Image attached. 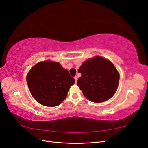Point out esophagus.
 <instances>
[{
	"label": "esophagus",
	"instance_id": "esophagus-1",
	"mask_svg": "<svg viewBox=\"0 0 148 148\" xmlns=\"http://www.w3.org/2000/svg\"><path fill=\"white\" fill-rule=\"evenodd\" d=\"M74 78H75V83H77V79H78L77 76H75V77H74Z\"/></svg>",
	"mask_w": 148,
	"mask_h": 148
}]
</instances>
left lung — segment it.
Returning a JSON list of instances; mask_svg holds the SVG:
<instances>
[{
	"mask_svg": "<svg viewBox=\"0 0 148 148\" xmlns=\"http://www.w3.org/2000/svg\"><path fill=\"white\" fill-rule=\"evenodd\" d=\"M77 85L88 99L102 102L112 97L117 89L119 74L112 62L101 57L88 59L79 67Z\"/></svg>",
	"mask_w": 148,
	"mask_h": 148,
	"instance_id": "1",
	"label": "left lung"
}]
</instances>
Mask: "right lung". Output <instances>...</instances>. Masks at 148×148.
Wrapping results in <instances>:
<instances>
[{
  "instance_id": "obj_1",
  "label": "right lung",
  "mask_w": 148,
  "mask_h": 148,
  "mask_svg": "<svg viewBox=\"0 0 148 148\" xmlns=\"http://www.w3.org/2000/svg\"><path fill=\"white\" fill-rule=\"evenodd\" d=\"M26 82L36 101L43 106L55 107L65 99L75 79L58 62L44 61L31 69Z\"/></svg>"
}]
</instances>
